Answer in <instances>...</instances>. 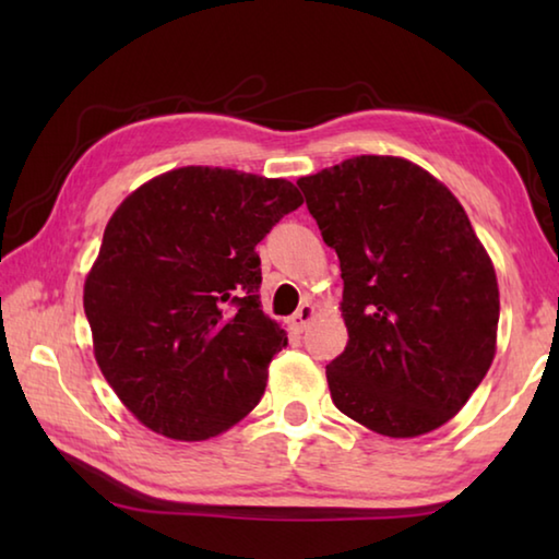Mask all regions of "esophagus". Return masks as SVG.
<instances>
[{"label": "esophagus", "mask_w": 559, "mask_h": 559, "mask_svg": "<svg viewBox=\"0 0 559 559\" xmlns=\"http://www.w3.org/2000/svg\"><path fill=\"white\" fill-rule=\"evenodd\" d=\"M313 318H316V306H310V302H302V306L296 310V316H293L288 323H290L293 330H296V333H302V330L308 328V323Z\"/></svg>", "instance_id": "esophagus-1"}]
</instances>
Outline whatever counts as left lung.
<instances>
[{
  "mask_svg": "<svg viewBox=\"0 0 559 559\" xmlns=\"http://www.w3.org/2000/svg\"><path fill=\"white\" fill-rule=\"evenodd\" d=\"M343 276L345 353L330 396L382 437L414 439L461 412L496 357V269L451 189L392 155L298 179Z\"/></svg>",
  "mask_w": 559,
  "mask_h": 559,
  "instance_id": "obj_1",
  "label": "left lung"
}]
</instances>
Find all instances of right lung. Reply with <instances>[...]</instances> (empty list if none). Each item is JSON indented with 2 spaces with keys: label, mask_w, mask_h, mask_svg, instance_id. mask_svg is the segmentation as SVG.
<instances>
[{
  "label": "right lung",
  "mask_w": 559,
  "mask_h": 559,
  "mask_svg": "<svg viewBox=\"0 0 559 559\" xmlns=\"http://www.w3.org/2000/svg\"><path fill=\"white\" fill-rule=\"evenodd\" d=\"M300 204L288 179L189 165L112 212L83 308L103 377L147 429L206 441L261 402L288 337L261 310L257 243Z\"/></svg>",
  "instance_id": "1"
}]
</instances>
